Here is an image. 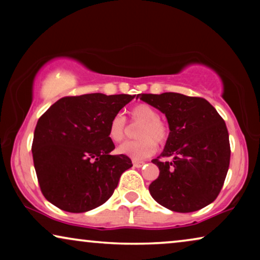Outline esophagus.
I'll list each match as a JSON object with an SVG mask.
<instances>
[{
	"label": "esophagus",
	"instance_id": "34e87169",
	"mask_svg": "<svg viewBox=\"0 0 260 260\" xmlns=\"http://www.w3.org/2000/svg\"><path fill=\"white\" fill-rule=\"evenodd\" d=\"M144 163L145 162H143V161H136V159H134L133 161V165H134V167H136V168H141L142 166H144Z\"/></svg>",
	"mask_w": 260,
	"mask_h": 260
}]
</instances>
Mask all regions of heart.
Wrapping results in <instances>:
<instances>
[{
  "label": "heart",
  "instance_id": "1",
  "mask_svg": "<svg viewBox=\"0 0 260 260\" xmlns=\"http://www.w3.org/2000/svg\"><path fill=\"white\" fill-rule=\"evenodd\" d=\"M130 122L140 124L137 129L138 140L127 141L118 148L120 154L130 158H147L157 149V143H165L168 138L169 129L165 122L159 119L157 110L148 104H137L129 110ZM126 134V120L117 113L108 124V137L113 143H119Z\"/></svg>",
  "mask_w": 260,
  "mask_h": 260
}]
</instances>
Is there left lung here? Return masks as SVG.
Here are the masks:
<instances>
[{
    "mask_svg": "<svg viewBox=\"0 0 260 260\" xmlns=\"http://www.w3.org/2000/svg\"><path fill=\"white\" fill-rule=\"evenodd\" d=\"M140 99L163 112L169 137L159 157L152 159L159 175L149 186L156 202L174 212L206 207L218 197L230 167L231 147L225 120L204 98L166 92Z\"/></svg>",
    "mask_w": 260,
    "mask_h": 260,
    "instance_id": "1",
    "label": "left lung"
}]
</instances>
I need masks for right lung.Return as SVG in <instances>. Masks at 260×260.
<instances>
[{
	"label": "right lung",
	"mask_w": 260,
	"mask_h": 260,
	"mask_svg": "<svg viewBox=\"0 0 260 260\" xmlns=\"http://www.w3.org/2000/svg\"><path fill=\"white\" fill-rule=\"evenodd\" d=\"M135 95L90 93L55 102L38 120L31 152L41 193L62 211L83 213L110 199L126 155H110L115 144L108 124Z\"/></svg>",
	"instance_id": "obj_1"
}]
</instances>
